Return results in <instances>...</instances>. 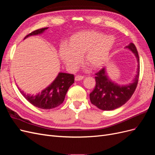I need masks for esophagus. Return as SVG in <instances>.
<instances>
[{
	"label": "esophagus",
	"instance_id": "esophagus-1",
	"mask_svg": "<svg viewBox=\"0 0 155 155\" xmlns=\"http://www.w3.org/2000/svg\"><path fill=\"white\" fill-rule=\"evenodd\" d=\"M84 77L83 76H80V75H78V76H76V77H75V80L76 81H81V80H83V79H84Z\"/></svg>",
	"mask_w": 155,
	"mask_h": 155
}]
</instances>
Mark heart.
Wrapping results in <instances>:
<instances>
[{"instance_id":"heart-1","label":"heart","mask_w":155,"mask_h":155,"mask_svg":"<svg viewBox=\"0 0 155 155\" xmlns=\"http://www.w3.org/2000/svg\"><path fill=\"white\" fill-rule=\"evenodd\" d=\"M59 50V57L69 68H76L83 61L92 69H99L107 63L115 45L112 35L88 30L76 33Z\"/></svg>"}]
</instances>
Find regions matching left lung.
Wrapping results in <instances>:
<instances>
[{"instance_id":"obj_1","label":"left lung","mask_w":155,"mask_h":155,"mask_svg":"<svg viewBox=\"0 0 155 155\" xmlns=\"http://www.w3.org/2000/svg\"><path fill=\"white\" fill-rule=\"evenodd\" d=\"M135 55L138 62L137 74L132 83L120 85L108 77L105 67L101 69L96 75V87L90 94L92 104L103 110H112L119 108L129 100L137 88L140 76V59L137 48L133 43L125 46Z\"/></svg>"}]
</instances>
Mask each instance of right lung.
I'll return each instance as SVG.
<instances>
[{
	"label": "right lung",
	"instance_id": "right-lung-1",
	"mask_svg": "<svg viewBox=\"0 0 155 155\" xmlns=\"http://www.w3.org/2000/svg\"><path fill=\"white\" fill-rule=\"evenodd\" d=\"M47 29L48 28H43L35 30L27 35L25 39L31 35L41 34ZM74 83V74L60 72L48 87L36 95L26 94L19 88L18 90L26 100L33 105L42 109H51L63 104L69 87Z\"/></svg>",
	"mask_w": 155,
	"mask_h": 155
}]
</instances>
